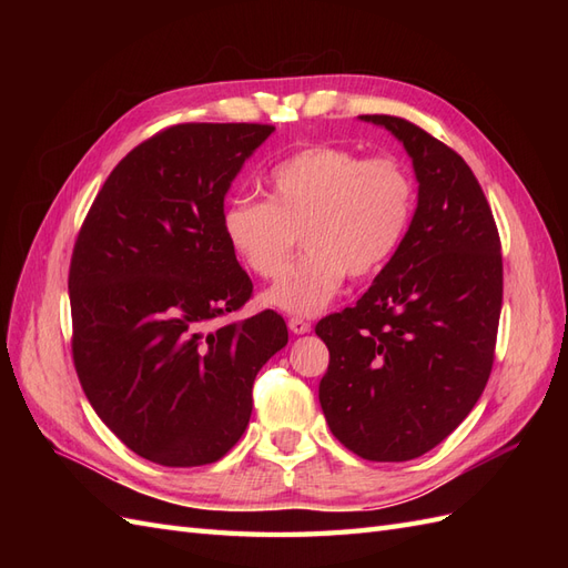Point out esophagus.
Masks as SVG:
<instances>
[{
  "label": "esophagus",
  "instance_id": "obj_1",
  "mask_svg": "<svg viewBox=\"0 0 568 568\" xmlns=\"http://www.w3.org/2000/svg\"><path fill=\"white\" fill-rule=\"evenodd\" d=\"M288 329L294 332V334H307V332H311V322H305L301 317H291L288 320Z\"/></svg>",
  "mask_w": 568,
  "mask_h": 568
}]
</instances>
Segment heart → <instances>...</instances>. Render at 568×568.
Masks as SVG:
<instances>
[{
	"instance_id": "b5f03b06",
	"label": "heart",
	"mask_w": 568,
	"mask_h": 568,
	"mask_svg": "<svg viewBox=\"0 0 568 568\" xmlns=\"http://www.w3.org/2000/svg\"><path fill=\"white\" fill-rule=\"evenodd\" d=\"M415 205V180L398 159L313 144L270 170L267 201H230L222 232L239 263L263 280L281 274L301 233L306 253L267 291L265 303L288 315H315L346 274L369 277L398 253Z\"/></svg>"
}]
</instances>
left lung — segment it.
Listing matches in <instances>:
<instances>
[{
    "label": "left lung",
    "mask_w": 568,
    "mask_h": 568,
    "mask_svg": "<svg viewBox=\"0 0 568 568\" xmlns=\"http://www.w3.org/2000/svg\"><path fill=\"white\" fill-rule=\"evenodd\" d=\"M359 118L403 142L419 199L403 246L365 296L315 326L329 348L320 405L357 457L407 462L448 438L488 384L503 311L500 234L457 151L405 118Z\"/></svg>",
    "instance_id": "1"
}]
</instances>
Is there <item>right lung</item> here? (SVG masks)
Here are the masks:
<instances>
[{"label":"right lung","mask_w":568,"mask_h":568,"mask_svg":"<svg viewBox=\"0 0 568 568\" xmlns=\"http://www.w3.org/2000/svg\"><path fill=\"white\" fill-rule=\"evenodd\" d=\"M272 132L182 123L149 136L113 168L75 239L78 379L101 422L163 467H201L232 450L251 419L255 374L288 341L274 311L211 329L253 294L222 211Z\"/></svg>","instance_id":"obj_1"}]
</instances>
